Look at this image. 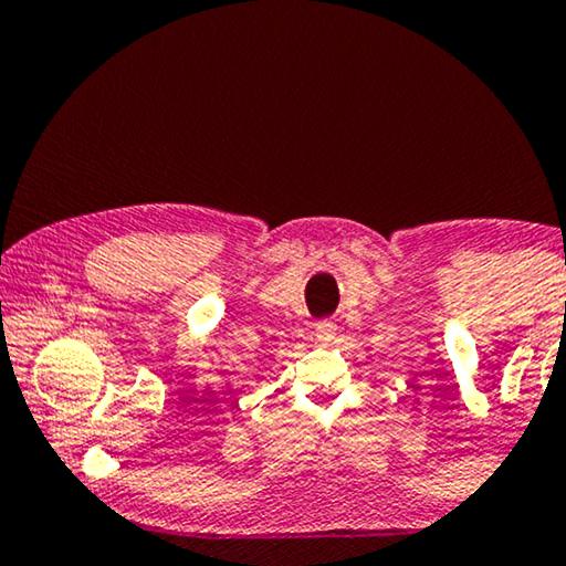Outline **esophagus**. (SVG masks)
Wrapping results in <instances>:
<instances>
[{
    "instance_id": "34e87169",
    "label": "esophagus",
    "mask_w": 566,
    "mask_h": 566,
    "mask_svg": "<svg viewBox=\"0 0 566 566\" xmlns=\"http://www.w3.org/2000/svg\"><path fill=\"white\" fill-rule=\"evenodd\" d=\"M335 333H337V327H335L333 323H327V319H323V323H317V325H315V337H317L319 343L333 340Z\"/></svg>"
}]
</instances>
